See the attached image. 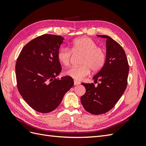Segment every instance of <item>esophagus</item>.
<instances>
[{"label": "esophagus", "mask_w": 146, "mask_h": 146, "mask_svg": "<svg viewBox=\"0 0 146 146\" xmlns=\"http://www.w3.org/2000/svg\"><path fill=\"white\" fill-rule=\"evenodd\" d=\"M74 85H79V84H80V82H78V81H76V80H74Z\"/></svg>", "instance_id": "esophagus-1"}]
</instances>
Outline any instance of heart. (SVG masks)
Segmentation results:
<instances>
[{
	"label": "heart",
	"mask_w": 146,
	"mask_h": 146,
	"mask_svg": "<svg viewBox=\"0 0 146 146\" xmlns=\"http://www.w3.org/2000/svg\"><path fill=\"white\" fill-rule=\"evenodd\" d=\"M71 52L69 48L62 47L57 53L59 62L64 66L70 64L72 53L82 54L81 66L71 67L65 71L66 76L76 80H81L92 72H98L103 68L105 62L106 55L104 50L98 47L97 43L88 37H82L74 40L70 44Z\"/></svg>",
	"instance_id": "obj_1"
}]
</instances>
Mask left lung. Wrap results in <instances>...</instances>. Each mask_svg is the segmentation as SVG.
<instances>
[{
	"mask_svg": "<svg viewBox=\"0 0 146 146\" xmlns=\"http://www.w3.org/2000/svg\"><path fill=\"white\" fill-rule=\"evenodd\" d=\"M97 36L106 39L105 62L100 71L92 77L99 81L94 84L82 83L86 92L80 98L81 103L88 112L100 114L110 111L124 92L129 75V66L123 48L107 35Z\"/></svg>",
	"mask_w": 146,
	"mask_h": 146,
	"instance_id": "left-lung-1",
	"label": "left lung"
}]
</instances>
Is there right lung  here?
I'll use <instances>...</instances> for the list:
<instances>
[{
	"label": "right lung",
	"mask_w": 146,
	"mask_h": 146,
	"mask_svg": "<svg viewBox=\"0 0 146 146\" xmlns=\"http://www.w3.org/2000/svg\"><path fill=\"white\" fill-rule=\"evenodd\" d=\"M63 40L58 35H41L28 42L17 60L18 91L26 103L39 113L54 111L74 85L70 77L56 78L61 71L57 53Z\"/></svg>",
	"instance_id": "1"
}]
</instances>
